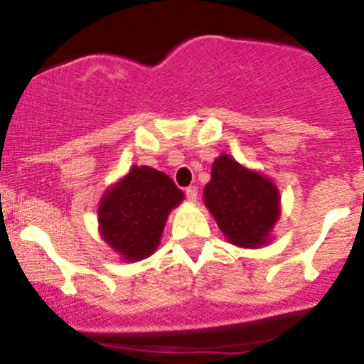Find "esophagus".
Wrapping results in <instances>:
<instances>
[{
    "mask_svg": "<svg viewBox=\"0 0 364 364\" xmlns=\"http://www.w3.org/2000/svg\"><path fill=\"white\" fill-rule=\"evenodd\" d=\"M185 196H186V199L192 200V203H196L197 196H199V192H197V186H188V188L185 190Z\"/></svg>",
    "mask_w": 364,
    "mask_h": 364,
    "instance_id": "obj_1",
    "label": "esophagus"
}]
</instances>
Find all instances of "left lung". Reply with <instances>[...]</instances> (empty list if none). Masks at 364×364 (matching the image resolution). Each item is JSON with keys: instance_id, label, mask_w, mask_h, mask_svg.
<instances>
[{"instance_id": "8db88e82", "label": "left lung", "mask_w": 364, "mask_h": 364, "mask_svg": "<svg viewBox=\"0 0 364 364\" xmlns=\"http://www.w3.org/2000/svg\"><path fill=\"white\" fill-rule=\"evenodd\" d=\"M204 204L215 216L227 241L259 248L269 241L280 216V193L271 179L222 155L211 167L204 186Z\"/></svg>"}]
</instances>
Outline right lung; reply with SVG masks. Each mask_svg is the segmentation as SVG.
Here are the masks:
<instances>
[{"instance_id": "add662e5", "label": "right lung", "mask_w": 364, "mask_h": 364, "mask_svg": "<svg viewBox=\"0 0 364 364\" xmlns=\"http://www.w3.org/2000/svg\"><path fill=\"white\" fill-rule=\"evenodd\" d=\"M183 197L167 174L148 165H134L102 197L98 205L102 237L127 262L146 259L160 245L168 213Z\"/></svg>"}]
</instances>
